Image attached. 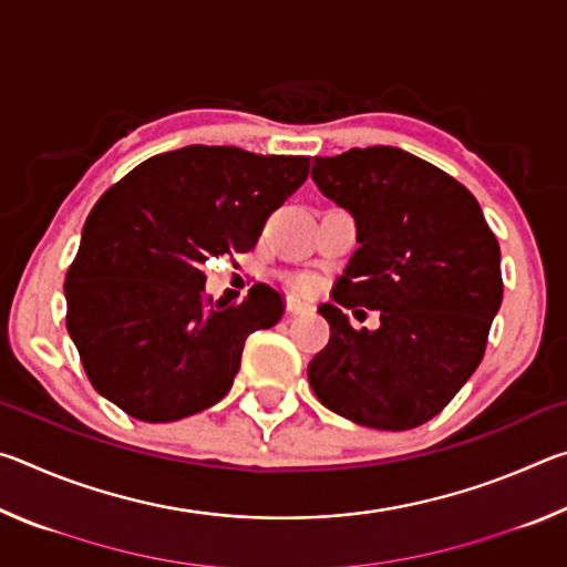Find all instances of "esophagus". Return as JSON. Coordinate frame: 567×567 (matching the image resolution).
Segmentation results:
<instances>
[{
	"label": "esophagus",
	"mask_w": 567,
	"mask_h": 567,
	"mask_svg": "<svg viewBox=\"0 0 567 567\" xmlns=\"http://www.w3.org/2000/svg\"><path fill=\"white\" fill-rule=\"evenodd\" d=\"M285 307H287V312H290V315H310L312 312V305L297 300V297H287Z\"/></svg>",
	"instance_id": "34e87169"
}]
</instances>
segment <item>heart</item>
<instances>
[{
  "instance_id": "1",
  "label": "heart",
  "mask_w": 567,
  "mask_h": 567,
  "mask_svg": "<svg viewBox=\"0 0 567 567\" xmlns=\"http://www.w3.org/2000/svg\"><path fill=\"white\" fill-rule=\"evenodd\" d=\"M295 287H297V290H300V292H310L312 287H315V280H312V277L302 275V277H297V280H295Z\"/></svg>"
}]
</instances>
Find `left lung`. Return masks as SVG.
Wrapping results in <instances>:
<instances>
[{
	"mask_svg": "<svg viewBox=\"0 0 567 567\" xmlns=\"http://www.w3.org/2000/svg\"><path fill=\"white\" fill-rule=\"evenodd\" d=\"M312 179L354 219V249L318 312L330 342L307 364L324 408L358 425L410 430L435 417L483 360L503 302L501 247L477 199L400 147L315 157ZM381 310L354 331L341 310Z\"/></svg>",
	"mask_w": 567,
	"mask_h": 567,
	"instance_id": "obj_1",
	"label": "left lung"
}]
</instances>
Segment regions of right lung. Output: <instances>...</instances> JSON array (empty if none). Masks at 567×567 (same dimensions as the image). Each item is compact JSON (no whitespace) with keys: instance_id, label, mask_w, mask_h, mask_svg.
<instances>
[{"instance_id":"add662e5","label":"right lung","mask_w":567,"mask_h":567,"mask_svg":"<svg viewBox=\"0 0 567 567\" xmlns=\"http://www.w3.org/2000/svg\"><path fill=\"white\" fill-rule=\"evenodd\" d=\"M310 157L189 145L150 157L104 192L66 272V330L102 398L145 422L223 400L247 334L282 318L255 285L239 305L205 290L209 257L252 249L307 179Z\"/></svg>"}]
</instances>
